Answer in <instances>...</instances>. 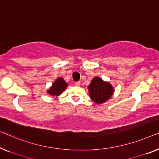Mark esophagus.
Wrapping results in <instances>:
<instances>
[{"label": "esophagus", "instance_id": "1", "mask_svg": "<svg viewBox=\"0 0 159 159\" xmlns=\"http://www.w3.org/2000/svg\"><path fill=\"white\" fill-rule=\"evenodd\" d=\"M75 85L76 86H80V81H76L75 83Z\"/></svg>", "mask_w": 159, "mask_h": 159}]
</instances>
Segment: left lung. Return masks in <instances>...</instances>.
<instances>
[{"mask_svg": "<svg viewBox=\"0 0 159 159\" xmlns=\"http://www.w3.org/2000/svg\"><path fill=\"white\" fill-rule=\"evenodd\" d=\"M89 95L92 101L102 103L108 100L113 93V87L109 83L104 82L98 77H95L89 86Z\"/></svg>", "mask_w": 159, "mask_h": 159, "instance_id": "left-lung-1", "label": "left lung"}]
</instances>
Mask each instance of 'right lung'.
I'll return each instance as SVG.
<instances>
[{"mask_svg": "<svg viewBox=\"0 0 159 159\" xmlns=\"http://www.w3.org/2000/svg\"><path fill=\"white\" fill-rule=\"evenodd\" d=\"M68 86V84L65 82L62 78H58L55 82L53 84V86H51L48 91V93L51 96H59L62 93V92L66 89V88Z\"/></svg>", "mask_w": 159, "mask_h": 159, "instance_id": "1", "label": "right lung"}]
</instances>
